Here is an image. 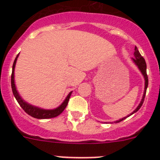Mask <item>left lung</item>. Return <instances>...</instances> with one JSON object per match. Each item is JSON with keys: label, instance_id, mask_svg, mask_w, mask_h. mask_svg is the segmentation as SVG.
<instances>
[{"label": "left lung", "instance_id": "left-lung-1", "mask_svg": "<svg viewBox=\"0 0 160 160\" xmlns=\"http://www.w3.org/2000/svg\"><path fill=\"white\" fill-rule=\"evenodd\" d=\"M134 57H135V58H132V60H133V62L135 63L136 65H137V67L139 68V69L140 70L141 73L143 74V77H144V80H145V87H144V92H143V97H142V100H141L139 104L138 105V107L135 109V111H133V112H132L130 115H128V116H126V117H123V118H122V119L117 120V121H115V123H119V122H121L122 120H123V119H126L127 117H128V116H132V115L134 114L135 112H138V111H139V109L141 108V106H142V104H143V101H144L145 95H146L147 88H148V75H147V64H146V62H145V60L143 59V57H142L140 53H139L137 47H135Z\"/></svg>", "mask_w": 160, "mask_h": 160}]
</instances>
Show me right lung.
Segmentation results:
<instances>
[{
  "label": "right lung",
  "mask_w": 160,
  "mask_h": 160,
  "mask_svg": "<svg viewBox=\"0 0 160 160\" xmlns=\"http://www.w3.org/2000/svg\"><path fill=\"white\" fill-rule=\"evenodd\" d=\"M18 56H19V54L17 56L15 60H14L13 64H12V76H11V86H12V93H13L16 100H17V102H18V103L20 104V106L22 108L23 110L26 112L27 114H28L29 116H32V117L34 118H37V119H50V118H54L58 116L59 115L62 113L63 111H64V109H65V108L67 107L68 103V100H69V98L70 96H71V94L72 92H71L68 95V96L66 97L64 101L63 102L58 108H57L55 109H52V110H45V109L40 108L32 106V105L29 104V103H28L27 102H25L23 100L22 98L21 97V96H20L18 92H17L15 86V82H14V69H15V65L16 63H17V60Z\"/></svg>",
  "instance_id": "1"
}]
</instances>
